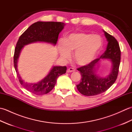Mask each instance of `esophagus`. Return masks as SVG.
Instances as JSON below:
<instances>
[{
  "instance_id": "34e87169",
  "label": "esophagus",
  "mask_w": 132,
  "mask_h": 132,
  "mask_svg": "<svg viewBox=\"0 0 132 132\" xmlns=\"http://www.w3.org/2000/svg\"><path fill=\"white\" fill-rule=\"evenodd\" d=\"M74 71H75V69L72 68H69L68 70H67V72H74Z\"/></svg>"
}]
</instances>
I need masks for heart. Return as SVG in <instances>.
I'll use <instances>...</instances> for the list:
<instances>
[{"mask_svg":"<svg viewBox=\"0 0 132 132\" xmlns=\"http://www.w3.org/2000/svg\"><path fill=\"white\" fill-rule=\"evenodd\" d=\"M103 46V40L99 35L85 33H74L59 42L58 50L61 57L69 60L71 52L75 51L74 59L80 66L92 62Z\"/></svg>","mask_w":132,"mask_h":132,"instance_id":"obj_1","label":"heart"}]
</instances>
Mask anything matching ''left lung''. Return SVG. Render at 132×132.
I'll use <instances>...</instances> for the list:
<instances>
[{"mask_svg":"<svg viewBox=\"0 0 132 132\" xmlns=\"http://www.w3.org/2000/svg\"><path fill=\"white\" fill-rule=\"evenodd\" d=\"M108 41L106 50L99 58L78 68L82 76L80 82L77 85L78 90L85 96H95L103 93L112 86L118 76L121 60V51L119 44L113 36L104 30ZM100 59H109L113 64L111 71L105 78L100 77L96 75V66Z\"/></svg>","mask_w":132,"mask_h":132,"instance_id":"8db88e82","label":"left lung"}]
</instances>
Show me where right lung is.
I'll return each instance as SVG.
<instances>
[{"label": "right lung", "instance_id": "right-lung-1", "mask_svg": "<svg viewBox=\"0 0 132 132\" xmlns=\"http://www.w3.org/2000/svg\"><path fill=\"white\" fill-rule=\"evenodd\" d=\"M64 24L62 22L37 21L32 24L17 42L13 55V63L18 79L21 85L28 91L37 95L46 94L54 88L57 79L66 73V66H53L47 76L37 83H28L19 75L17 63L20 53L24 45L35 42H45L53 45L57 44L58 35L63 29Z\"/></svg>", "mask_w": 132, "mask_h": 132}]
</instances>
